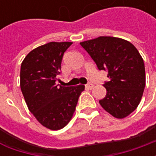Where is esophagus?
<instances>
[{
    "label": "esophagus",
    "mask_w": 156,
    "mask_h": 156,
    "mask_svg": "<svg viewBox=\"0 0 156 156\" xmlns=\"http://www.w3.org/2000/svg\"><path fill=\"white\" fill-rule=\"evenodd\" d=\"M93 87H94V84H93V83H88V84H86V88H88V89H92V88H93Z\"/></svg>",
    "instance_id": "esophagus-1"
}]
</instances>
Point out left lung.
Listing matches in <instances>:
<instances>
[{
	"instance_id": "1",
	"label": "left lung",
	"mask_w": 156,
	"mask_h": 156,
	"mask_svg": "<svg viewBox=\"0 0 156 156\" xmlns=\"http://www.w3.org/2000/svg\"><path fill=\"white\" fill-rule=\"evenodd\" d=\"M95 62L98 70L108 72L106 96L99 104L117 119H124L135 110L145 86L143 58L129 41L114 37L80 42Z\"/></svg>"
}]
</instances>
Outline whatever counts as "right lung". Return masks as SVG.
<instances>
[{
  "label": "right lung",
  "mask_w": 156,
  "mask_h": 156,
  "mask_svg": "<svg viewBox=\"0 0 156 156\" xmlns=\"http://www.w3.org/2000/svg\"><path fill=\"white\" fill-rule=\"evenodd\" d=\"M73 42L51 41L33 49L21 66L20 86L28 109L39 123L51 130L71 120L83 85L58 86L62 59Z\"/></svg>",
  "instance_id": "right-lung-1"
}]
</instances>
